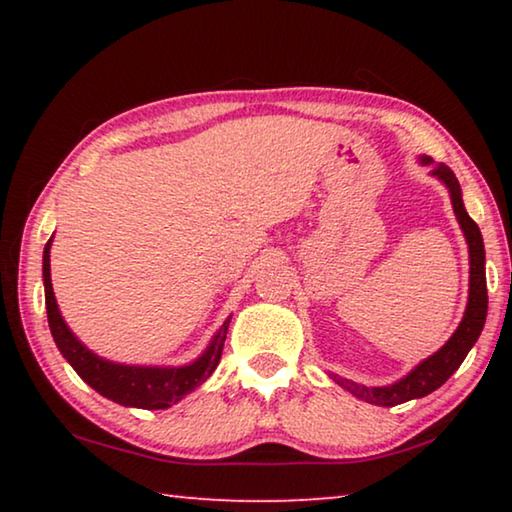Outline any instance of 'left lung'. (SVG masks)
Wrapping results in <instances>:
<instances>
[{
	"mask_svg": "<svg viewBox=\"0 0 512 512\" xmlns=\"http://www.w3.org/2000/svg\"><path fill=\"white\" fill-rule=\"evenodd\" d=\"M422 164H433L429 155H422ZM431 176L443 180L445 187L449 189V196H452L454 214L461 225L467 248H470V296H467V307L465 316L458 325L456 332L452 334L443 348L436 354H431L429 359H424L420 366H415L409 375L404 379L395 381L391 386H363L357 381H350L339 375H332L336 384L343 386L345 391H350L354 397L377 404V406H397L409 400H418L436 391L445 384V381L454 375L461 366L467 352L472 350V345L479 339L481 329L485 325V316H488V287H485V248H483V237L479 225H476L470 214H467L463 198H461V185L454 176V171L447 167V164H433Z\"/></svg>",
	"mask_w": 512,
	"mask_h": 512,
	"instance_id": "8db88e82",
	"label": "left lung"
}]
</instances>
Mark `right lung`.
Here are the masks:
<instances>
[{"label": "right lung", "instance_id": "1", "mask_svg": "<svg viewBox=\"0 0 512 512\" xmlns=\"http://www.w3.org/2000/svg\"><path fill=\"white\" fill-rule=\"evenodd\" d=\"M49 248L51 239L42 255V280H45V305L51 336L58 350L69 361L79 377L90 384L94 391L121 406H135V409H169L171 404L183 400L196 386L212 375L219 366L225 334H228L230 318L221 325L219 332L207 345V350L189 366L180 368H158V366H124V363H112L103 357H97L92 350L69 332L67 323L60 316L54 287H51V268H49Z\"/></svg>", "mask_w": 512, "mask_h": 512}]
</instances>
